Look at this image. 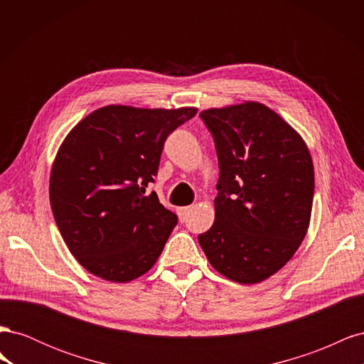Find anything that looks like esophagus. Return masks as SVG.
Here are the masks:
<instances>
[{"label": "esophagus", "mask_w": 364, "mask_h": 364, "mask_svg": "<svg viewBox=\"0 0 364 364\" xmlns=\"http://www.w3.org/2000/svg\"><path fill=\"white\" fill-rule=\"evenodd\" d=\"M191 211V206H182V208H178V214H179V218L181 220H185L186 215L190 214Z\"/></svg>", "instance_id": "obj_1"}]
</instances>
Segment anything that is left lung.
<instances>
[{"mask_svg": "<svg viewBox=\"0 0 364 364\" xmlns=\"http://www.w3.org/2000/svg\"><path fill=\"white\" fill-rule=\"evenodd\" d=\"M215 142V220L199 235L211 266L230 281L258 284L281 270L306 235L314 196L305 141L258 102L200 112Z\"/></svg>", "mask_w": 364, "mask_h": 364, "instance_id": "1", "label": "left lung"}]
</instances>
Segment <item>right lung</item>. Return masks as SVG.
Returning <instances> with one entry per match:
<instances>
[{
    "mask_svg": "<svg viewBox=\"0 0 364 364\" xmlns=\"http://www.w3.org/2000/svg\"><path fill=\"white\" fill-rule=\"evenodd\" d=\"M196 107L111 105L85 117L63 139L50 176V205L62 238L82 266L129 282L155 266L178 215L146 186L164 142Z\"/></svg>",
    "mask_w": 364,
    "mask_h": 364,
    "instance_id": "1",
    "label": "right lung"
}]
</instances>
